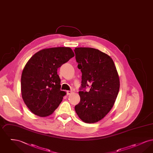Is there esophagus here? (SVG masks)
I'll use <instances>...</instances> for the list:
<instances>
[{
	"instance_id": "34e87169",
	"label": "esophagus",
	"mask_w": 153,
	"mask_h": 153,
	"mask_svg": "<svg viewBox=\"0 0 153 153\" xmlns=\"http://www.w3.org/2000/svg\"><path fill=\"white\" fill-rule=\"evenodd\" d=\"M72 93H73V92L71 91H67V95H71Z\"/></svg>"
}]
</instances>
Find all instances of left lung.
Wrapping results in <instances>:
<instances>
[{"label":"left lung","mask_w":153,"mask_h":153,"mask_svg":"<svg viewBox=\"0 0 153 153\" xmlns=\"http://www.w3.org/2000/svg\"><path fill=\"white\" fill-rule=\"evenodd\" d=\"M78 68L82 72L80 102L75 111L80 119L94 123L105 117L113 107L120 88V80L114 61L108 54L91 48L74 49Z\"/></svg>","instance_id":"1"}]
</instances>
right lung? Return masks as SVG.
I'll return each instance as SVG.
<instances>
[{"instance_id":"1","label":"right lung","mask_w":153,"mask_h":153,"mask_svg":"<svg viewBox=\"0 0 153 153\" xmlns=\"http://www.w3.org/2000/svg\"><path fill=\"white\" fill-rule=\"evenodd\" d=\"M74 56L71 48H45L36 52L25 66L21 94L27 108L40 117L51 115L66 93L61 91L57 69Z\"/></svg>"}]
</instances>
